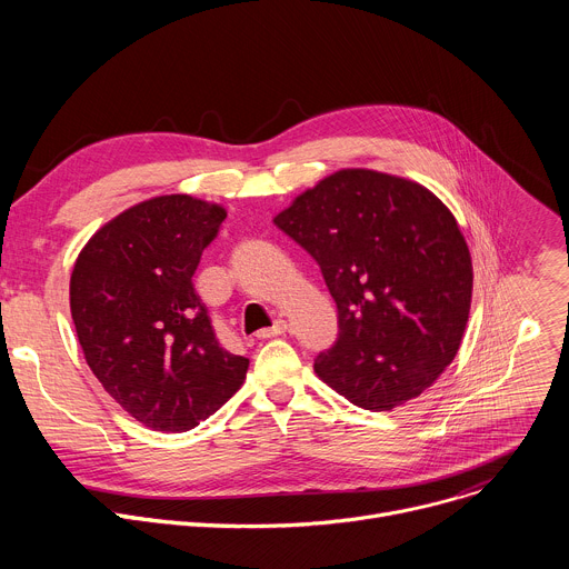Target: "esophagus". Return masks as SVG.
Masks as SVG:
<instances>
[{"instance_id":"34e87169","label":"esophagus","mask_w":569,"mask_h":569,"mask_svg":"<svg viewBox=\"0 0 569 569\" xmlns=\"http://www.w3.org/2000/svg\"><path fill=\"white\" fill-rule=\"evenodd\" d=\"M288 331V323L283 321V319H277L270 329H261L259 333H257V338H261V340H268V338H277V336H283Z\"/></svg>"}]
</instances>
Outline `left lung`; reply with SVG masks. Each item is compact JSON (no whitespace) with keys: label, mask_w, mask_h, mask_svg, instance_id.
Returning <instances> with one entry per match:
<instances>
[{"label":"left lung","mask_w":569,"mask_h":569,"mask_svg":"<svg viewBox=\"0 0 569 569\" xmlns=\"http://www.w3.org/2000/svg\"><path fill=\"white\" fill-rule=\"evenodd\" d=\"M274 224L319 266L338 340L317 376L365 410L423 393L461 345L472 295L466 240L426 187L347 169L301 193Z\"/></svg>","instance_id":"obj_1"}]
</instances>
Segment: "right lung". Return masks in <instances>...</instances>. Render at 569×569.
Instances as JSON below:
<instances>
[{
    "label": "right lung",
    "instance_id": "add662e5",
    "mask_svg": "<svg viewBox=\"0 0 569 569\" xmlns=\"http://www.w3.org/2000/svg\"><path fill=\"white\" fill-rule=\"evenodd\" d=\"M224 209L159 196L119 213L78 254L69 303L103 389L146 428L187 432L246 378L250 360L218 342L193 288Z\"/></svg>",
    "mask_w": 569,
    "mask_h": 569
}]
</instances>
